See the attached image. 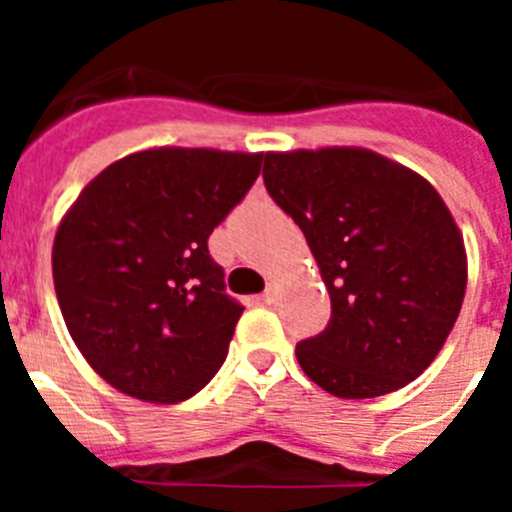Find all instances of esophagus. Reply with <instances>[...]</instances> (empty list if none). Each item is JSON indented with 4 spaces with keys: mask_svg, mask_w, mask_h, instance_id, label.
<instances>
[{
    "mask_svg": "<svg viewBox=\"0 0 512 512\" xmlns=\"http://www.w3.org/2000/svg\"><path fill=\"white\" fill-rule=\"evenodd\" d=\"M261 300H264L266 305H271V302L277 300V287H274V284H269V287L264 289V295H261Z\"/></svg>",
    "mask_w": 512,
    "mask_h": 512,
    "instance_id": "obj_1",
    "label": "esophagus"
}]
</instances>
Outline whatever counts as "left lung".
Masks as SVG:
<instances>
[{
  "mask_svg": "<svg viewBox=\"0 0 512 512\" xmlns=\"http://www.w3.org/2000/svg\"><path fill=\"white\" fill-rule=\"evenodd\" d=\"M266 192L305 233L330 320L297 343L325 392L364 400L428 369L459 318L464 241L423 176L364 148L266 153Z\"/></svg>",
  "mask_w": 512,
  "mask_h": 512,
  "instance_id": "left-lung-1",
  "label": "left lung"
}]
</instances>
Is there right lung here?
I'll list each match as a JSON object with an SVG mask.
<instances>
[{"instance_id":"right-lung-1","label":"right lung","mask_w":512,"mask_h":512,"mask_svg":"<svg viewBox=\"0 0 512 512\" xmlns=\"http://www.w3.org/2000/svg\"><path fill=\"white\" fill-rule=\"evenodd\" d=\"M261 153L156 148L87 184L53 243V282L94 372L148 402H182L223 366L243 305L207 238L241 205Z\"/></svg>"}]
</instances>
